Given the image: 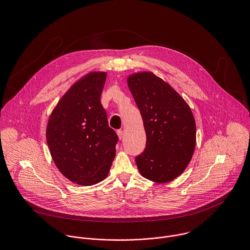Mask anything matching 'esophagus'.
<instances>
[{"label":"esophagus","mask_w":250,"mask_h":250,"mask_svg":"<svg viewBox=\"0 0 250 250\" xmlns=\"http://www.w3.org/2000/svg\"><path fill=\"white\" fill-rule=\"evenodd\" d=\"M117 136H118V139H119V140H122V139H123V131L118 130V131H117Z\"/></svg>","instance_id":"obj_1"}]
</instances>
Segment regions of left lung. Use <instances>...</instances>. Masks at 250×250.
<instances>
[{"instance_id": "8db88e82", "label": "left lung", "mask_w": 250, "mask_h": 250, "mask_svg": "<svg viewBox=\"0 0 250 250\" xmlns=\"http://www.w3.org/2000/svg\"><path fill=\"white\" fill-rule=\"evenodd\" d=\"M127 83L146 134V147L136 157L139 171L155 183L170 182L184 172L195 149L191 109L169 83L152 72L134 73Z\"/></svg>"}]
</instances>
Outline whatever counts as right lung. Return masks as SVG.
Returning a JSON list of instances; mask_svg holds the SVG:
<instances>
[{
  "mask_svg": "<svg viewBox=\"0 0 250 250\" xmlns=\"http://www.w3.org/2000/svg\"><path fill=\"white\" fill-rule=\"evenodd\" d=\"M106 72H90L77 81L53 109L46 128L52 159L62 174L78 185L106 178L115 157L116 133L101 104Z\"/></svg>",
  "mask_w": 250,
  "mask_h": 250,
  "instance_id": "right-lung-1",
  "label": "right lung"
}]
</instances>
